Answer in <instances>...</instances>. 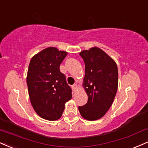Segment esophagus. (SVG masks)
Listing matches in <instances>:
<instances>
[{"label": "esophagus", "instance_id": "esophagus-1", "mask_svg": "<svg viewBox=\"0 0 148 148\" xmlns=\"http://www.w3.org/2000/svg\"><path fill=\"white\" fill-rule=\"evenodd\" d=\"M72 88H73V89H74V90H76L77 89V88H78V86H77V84H74V85L72 86Z\"/></svg>", "mask_w": 148, "mask_h": 148}]
</instances>
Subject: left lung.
Segmentation results:
<instances>
[{
  "label": "left lung",
  "mask_w": 148,
  "mask_h": 148,
  "mask_svg": "<svg viewBox=\"0 0 148 148\" xmlns=\"http://www.w3.org/2000/svg\"><path fill=\"white\" fill-rule=\"evenodd\" d=\"M85 63L83 87L88 102L79 107L83 118L95 121L102 118L112 105L118 88V69L111 57L98 47L79 53Z\"/></svg>",
  "instance_id": "left-lung-1"
}]
</instances>
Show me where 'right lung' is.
<instances>
[{"instance_id":"right-lung-1","label":"right lung","mask_w":148,"mask_h":148,"mask_svg":"<svg viewBox=\"0 0 148 148\" xmlns=\"http://www.w3.org/2000/svg\"><path fill=\"white\" fill-rule=\"evenodd\" d=\"M66 55L65 51L48 47L30 60L27 75L29 98L36 112L44 119H60L65 103L72 98L65 75L60 71Z\"/></svg>"}]
</instances>
